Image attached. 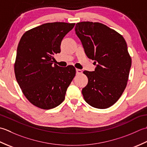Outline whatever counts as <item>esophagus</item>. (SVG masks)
I'll return each mask as SVG.
<instances>
[{
	"label": "esophagus",
	"instance_id": "obj_1",
	"mask_svg": "<svg viewBox=\"0 0 147 147\" xmlns=\"http://www.w3.org/2000/svg\"><path fill=\"white\" fill-rule=\"evenodd\" d=\"M82 72V70L80 69H77V68H76V73L78 74H81Z\"/></svg>",
	"mask_w": 147,
	"mask_h": 147
}]
</instances>
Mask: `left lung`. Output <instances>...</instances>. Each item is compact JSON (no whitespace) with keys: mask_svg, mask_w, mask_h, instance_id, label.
<instances>
[{"mask_svg":"<svg viewBox=\"0 0 147 147\" xmlns=\"http://www.w3.org/2000/svg\"><path fill=\"white\" fill-rule=\"evenodd\" d=\"M85 53L96 65L94 71H84L88 83L82 90L86 103L107 109L116 103L126 87L131 58L122 36L104 24L79 22L75 27Z\"/></svg>","mask_w":147,"mask_h":147,"instance_id":"obj_1","label":"left lung"}]
</instances>
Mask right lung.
Listing matches in <instances>:
<instances>
[{
    "label": "right lung",
    "mask_w": 147,
    "mask_h": 147,
    "mask_svg": "<svg viewBox=\"0 0 147 147\" xmlns=\"http://www.w3.org/2000/svg\"><path fill=\"white\" fill-rule=\"evenodd\" d=\"M75 23H47L26 32L17 48L15 77L23 94L34 105L48 110L64 101L76 76L72 65H53V55L61 52L63 38Z\"/></svg>",
    "instance_id": "add662e5"
}]
</instances>
